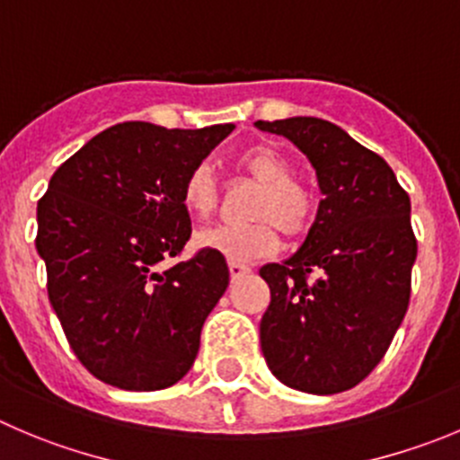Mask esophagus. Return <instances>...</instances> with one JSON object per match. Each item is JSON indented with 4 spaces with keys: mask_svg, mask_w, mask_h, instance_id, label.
Wrapping results in <instances>:
<instances>
[{
    "mask_svg": "<svg viewBox=\"0 0 460 460\" xmlns=\"http://www.w3.org/2000/svg\"><path fill=\"white\" fill-rule=\"evenodd\" d=\"M248 273H251V266L234 264V261H230V275H233V279L242 278V275H248Z\"/></svg>",
    "mask_w": 460,
    "mask_h": 460,
    "instance_id": "1",
    "label": "esophagus"
}]
</instances>
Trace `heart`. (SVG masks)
<instances>
[{"label": "heart", "instance_id": "1", "mask_svg": "<svg viewBox=\"0 0 460 460\" xmlns=\"http://www.w3.org/2000/svg\"><path fill=\"white\" fill-rule=\"evenodd\" d=\"M237 169L260 182L251 203L246 226H209L196 233L200 248L218 252L234 264H252L269 257L278 248V225L288 237H300L314 226L318 214V196L305 181L293 176L287 155L269 144H260L237 157ZM181 200L196 217H208L218 203V185L209 164H196L187 173Z\"/></svg>", "mask_w": 460, "mask_h": 460}]
</instances>
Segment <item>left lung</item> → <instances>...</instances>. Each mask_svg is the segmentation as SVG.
<instances>
[{"instance_id":"left-lung-1","label":"left lung","mask_w":460,"mask_h":460,"mask_svg":"<svg viewBox=\"0 0 460 460\" xmlns=\"http://www.w3.org/2000/svg\"><path fill=\"white\" fill-rule=\"evenodd\" d=\"M291 139L316 169L323 200L303 246L260 275L270 373L288 388L334 395L364 382L404 318L418 255L411 200L386 160L316 117L255 121Z\"/></svg>"}]
</instances>
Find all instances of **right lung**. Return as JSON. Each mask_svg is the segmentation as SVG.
<instances>
[{
	"label": "right lung",
	"mask_w": 460,
	"mask_h": 460,
	"mask_svg": "<svg viewBox=\"0 0 460 460\" xmlns=\"http://www.w3.org/2000/svg\"><path fill=\"white\" fill-rule=\"evenodd\" d=\"M233 130L111 126L56 169L38 200L36 248L49 303L96 379L124 391H160L194 364L203 323L230 270L208 248L167 270L157 266L190 242L181 200L187 173Z\"/></svg>",
	"instance_id": "add662e5"
}]
</instances>
